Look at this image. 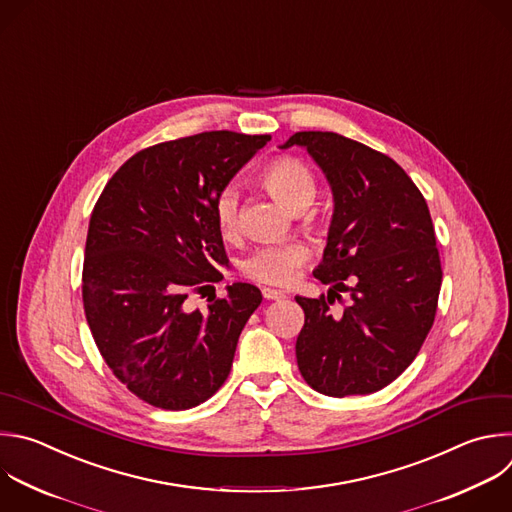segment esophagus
Wrapping results in <instances>:
<instances>
[{"mask_svg": "<svg viewBox=\"0 0 512 512\" xmlns=\"http://www.w3.org/2000/svg\"><path fill=\"white\" fill-rule=\"evenodd\" d=\"M261 293H263V297L265 299H275V301H279V299H285V293L283 291H279V289H271V287H263L261 289Z\"/></svg>", "mask_w": 512, "mask_h": 512, "instance_id": "1", "label": "esophagus"}]
</instances>
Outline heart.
<instances>
[{"label":"heart","instance_id":"heart-1","mask_svg":"<svg viewBox=\"0 0 512 512\" xmlns=\"http://www.w3.org/2000/svg\"><path fill=\"white\" fill-rule=\"evenodd\" d=\"M263 187L287 209H307L315 197V179L311 170L297 158L281 156L273 160L261 175ZM213 217L219 231L227 237L239 225V193L233 187L223 189L213 203ZM303 243H269L255 249L245 259V273L257 281L287 285L297 267L307 259Z\"/></svg>","mask_w":512,"mask_h":512}]
</instances>
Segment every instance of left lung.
Instances as JSON below:
<instances>
[{
	"mask_svg": "<svg viewBox=\"0 0 512 512\" xmlns=\"http://www.w3.org/2000/svg\"><path fill=\"white\" fill-rule=\"evenodd\" d=\"M291 146L307 150L333 195L313 275L352 297L339 315L331 293L295 297L305 313L299 372L325 396L378 392L414 362L434 323L442 267L428 205L400 164L362 142L317 130L295 132L281 148Z\"/></svg>",
	"mask_w": 512,
	"mask_h": 512,
	"instance_id": "obj_1",
	"label": "left lung"
}]
</instances>
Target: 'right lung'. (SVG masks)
Here are the masks:
<instances>
[{"instance_id":"obj_1","label":"right lung","mask_w":512,"mask_h":512,"mask_svg":"<svg viewBox=\"0 0 512 512\" xmlns=\"http://www.w3.org/2000/svg\"><path fill=\"white\" fill-rule=\"evenodd\" d=\"M271 140L229 130L154 144L104 187L88 227L82 299L94 342L126 388L162 410L209 400L227 380L239 335L261 303L249 283L227 285L207 311L191 289L219 281L217 195Z\"/></svg>"}]
</instances>
